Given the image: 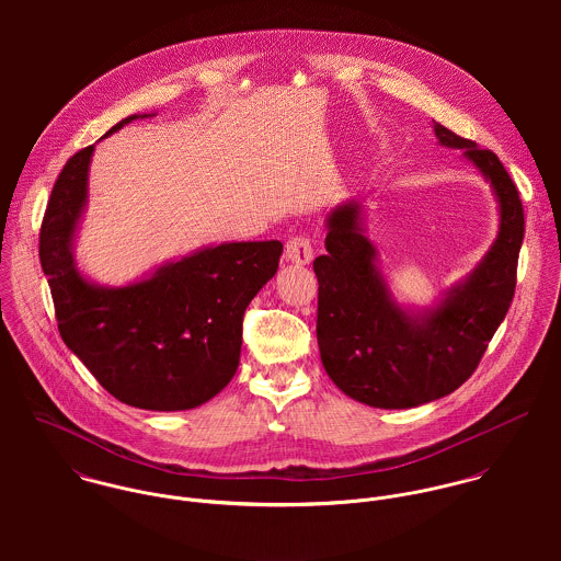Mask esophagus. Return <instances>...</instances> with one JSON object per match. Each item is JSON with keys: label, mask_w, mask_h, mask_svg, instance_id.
<instances>
[{"label": "esophagus", "mask_w": 561, "mask_h": 561, "mask_svg": "<svg viewBox=\"0 0 561 561\" xmlns=\"http://www.w3.org/2000/svg\"><path fill=\"white\" fill-rule=\"evenodd\" d=\"M285 256L287 261L296 263V265H307L311 263L313 259V245L311 240L305 238V236H296V238H289L285 243Z\"/></svg>", "instance_id": "esophagus-1"}]
</instances>
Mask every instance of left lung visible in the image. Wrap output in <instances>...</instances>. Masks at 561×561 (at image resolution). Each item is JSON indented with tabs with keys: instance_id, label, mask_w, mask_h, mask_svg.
<instances>
[{
	"instance_id": "left-lung-1",
	"label": "left lung",
	"mask_w": 561,
	"mask_h": 561,
	"mask_svg": "<svg viewBox=\"0 0 561 561\" xmlns=\"http://www.w3.org/2000/svg\"><path fill=\"white\" fill-rule=\"evenodd\" d=\"M440 147L458 149L490 183L499 231L473 272L430 307L396 300L365 236L363 198L325 218V254L313 261L320 283L318 343L328 378L352 400L401 410L440 400L465 385L505 318L525 216L516 185L492 151L434 121Z\"/></svg>"
}]
</instances>
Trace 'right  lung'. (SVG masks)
I'll return each instance as SVG.
<instances>
[{
	"label": "right lung",
	"mask_w": 561,
	"mask_h": 561,
	"mask_svg": "<svg viewBox=\"0 0 561 561\" xmlns=\"http://www.w3.org/2000/svg\"><path fill=\"white\" fill-rule=\"evenodd\" d=\"M147 116L156 114H131L103 138ZM92 153L94 145L65 163L41 227L62 341L123 403L156 412L203 405L238 371L243 311L276 274L283 243H211L127 285H99L76 261Z\"/></svg>",
	"instance_id": "1"
}]
</instances>
